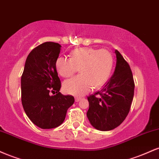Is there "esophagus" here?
I'll use <instances>...</instances> for the list:
<instances>
[{
	"label": "esophagus",
	"instance_id": "obj_1",
	"mask_svg": "<svg viewBox=\"0 0 159 159\" xmlns=\"http://www.w3.org/2000/svg\"><path fill=\"white\" fill-rule=\"evenodd\" d=\"M81 99V97H75V100L76 102H79Z\"/></svg>",
	"mask_w": 159,
	"mask_h": 159
}]
</instances>
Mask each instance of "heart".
<instances>
[{
    "instance_id": "obj_1",
    "label": "heart",
    "mask_w": 159,
    "mask_h": 159,
    "mask_svg": "<svg viewBox=\"0 0 159 159\" xmlns=\"http://www.w3.org/2000/svg\"><path fill=\"white\" fill-rule=\"evenodd\" d=\"M112 66V55L103 48H77L71 53V57L61 56L55 63L58 74L63 78L71 76L79 68L81 75L63 84V90L66 93L77 96L88 93L93 86H102L110 77Z\"/></svg>"
}]
</instances>
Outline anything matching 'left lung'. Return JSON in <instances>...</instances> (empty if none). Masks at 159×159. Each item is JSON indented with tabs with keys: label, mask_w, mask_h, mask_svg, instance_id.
I'll return each instance as SVG.
<instances>
[{
	"label": "left lung",
	"mask_w": 159,
	"mask_h": 159,
	"mask_svg": "<svg viewBox=\"0 0 159 159\" xmlns=\"http://www.w3.org/2000/svg\"><path fill=\"white\" fill-rule=\"evenodd\" d=\"M114 53L116 61L114 74L101 90L87 97V116L91 125L99 131H110L119 126L129 114L134 96L130 66L117 50Z\"/></svg>",
	"instance_id": "1"
}]
</instances>
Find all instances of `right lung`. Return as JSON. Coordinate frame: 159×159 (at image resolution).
<instances>
[{
  "instance_id": "obj_1",
  "label": "right lung",
  "mask_w": 159,
  "mask_h": 159,
  "mask_svg": "<svg viewBox=\"0 0 159 159\" xmlns=\"http://www.w3.org/2000/svg\"><path fill=\"white\" fill-rule=\"evenodd\" d=\"M61 49V45L52 42L33 49L25 61L21 78L24 110L33 123L43 129L61 125L75 102L72 96L60 92L61 84L55 63ZM51 92L56 94L52 96Z\"/></svg>"
}]
</instances>
